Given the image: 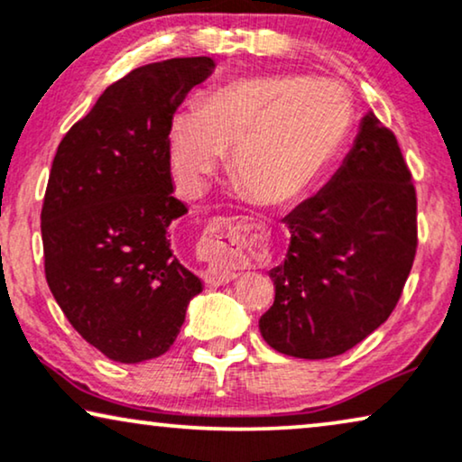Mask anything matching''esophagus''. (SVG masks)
Listing matches in <instances>:
<instances>
[{
	"label": "esophagus",
	"instance_id": "34e87169",
	"mask_svg": "<svg viewBox=\"0 0 462 462\" xmlns=\"http://www.w3.org/2000/svg\"><path fill=\"white\" fill-rule=\"evenodd\" d=\"M226 226H231V218H225V217H217L210 220V225H208V229L204 233V242H206V248H208V254H212L214 252V244H217V239H220V236L226 231ZM206 282L210 283V286H225V283L233 282L237 277V273L229 267H225L223 263H212L210 267L206 269Z\"/></svg>",
	"mask_w": 462,
	"mask_h": 462
}]
</instances>
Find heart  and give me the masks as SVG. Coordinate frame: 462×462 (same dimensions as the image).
Instances as JSON below:
<instances>
[{
    "label": "heart",
    "instance_id": "b5f03b06",
    "mask_svg": "<svg viewBox=\"0 0 462 462\" xmlns=\"http://www.w3.org/2000/svg\"><path fill=\"white\" fill-rule=\"evenodd\" d=\"M353 124L343 84L300 75L242 79L176 113L168 160L187 193H201L231 153V174L256 204H286L318 179Z\"/></svg>",
    "mask_w": 462,
    "mask_h": 462
}]
</instances>
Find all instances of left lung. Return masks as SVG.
Here are the masks:
<instances>
[{
  "mask_svg": "<svg viewBox=\"0 0 462 462\" xmlns=\"http://www.w3.org/2000/svg\"><path fill=\"white\" fill-rule=\"evenodd\" d=\"M283 223L290 248L269 273L263 338L283 356H340L393 313L419 245L412 174L393 132L365 113L343 166Z\"/></svg>",
  "mask_w": 462,
  "mask_h": 462,
  "instance_id": "left-lung-1",
  "label": "left lung"
}]
</instances>
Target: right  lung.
<instances>
[{
	"label": "right lung",
	"instance_id": "obj_1",
	"mask_svg": "<svg viewBox=\"0 0 462 462\" xmlns=\"http://www.w3.org/2000/svg\"><path fill=\"white\" fill-rule=\"evenodd\" d=\"M214 71L208 56L138 67L100 94L56 151L42 208L43 267L69 324L113 362L160 357L201 292L168 226L174 198L168 128Z\"/></svg>",
	"mask_w": 462,
	"mask_h": 462
}]
</instances>
